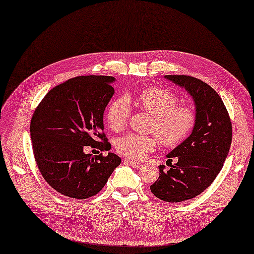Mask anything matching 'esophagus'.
Instances as JSON below:
<instances>
[{
  "label": "esophagus",
  "mask_w": 254,
  "mask_h": 254,
  "mask_svg": "<svg viewBox=\"0 0 254 254\" xmlns=\"http://www.w3.org/2000/svg\"><path fill=\"white\" fill-rule=\"evenodd\" d=\"M124 163H126L127 165H130V166H132V167H134V168H139L142 164L141 163H137V162H134V161H130V160H124Z\"/></svg>",
  "instance_id": "obj_1"
}]
</instances>
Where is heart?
Returning <instances> with one entry per match:
<instances>
[{
  "label": "heart",
  "instance_id": "b5f03b06",
  "mask_svg": "<svg viewBox=\"0 0 254 254\" xmlns=\"http://www.w3.org/2000/svg\"><path fill=\"white\" fill-rule=\"evenodd\" d=\"M130 102L152 115L149 131L153 134L128 132L118 137L114 142L115 149L129 159L144 158L148 152L157 149L159 141L166 147L179 145L196 124L194 109L189 105H178L179 98L175 92L160 87H148L135 95L115 98L107 107L105 119L112 131H121L127 125Z\"/></svg>",
  "mask_w": 254,
  "mask_h": 254
}]
</instances>
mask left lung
Instances as JSON below:
<instances>
[{"mask_svg": "<svg viewBox=\"0 0 254 254\" xmlns=\"http://www.w3.org/2000/svg\"><path fill=\"white\" fill-rule=\"evenodd\" d=\"M165 77L193 96L196 124L188 139L167 155L170 168L159 166V178L150 190L161 200L180 202L201 194L219 174L232 142V123L222 99L209 84L188 75ZM173 158L176 164L171 163Z\"/></svg>", "mask_w": 254, "mask_h": 254, "instance_id": "left-lung-1", "label": "left lung"}]
</instances>
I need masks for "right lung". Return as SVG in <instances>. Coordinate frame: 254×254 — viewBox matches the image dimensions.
I'll return each instance as SVG.
<instances>
[{"label": "right lung", "mask_w": 254, "mask_h": 254, "mask_svg": "<svg viewBox=\"0 0 254 254\" xmlns=\"http://www.w3.org/2000/svg\"><path fill=\"white\" fill-rule=\"evenodd\" d=\"M112 76H78L58 84L43 97L30 121L38 168L58 193L87 199L102 190L121 158L84 153L86 146L109 150L103 117L113 96Z\"/></svg>", "instance_id": "add662e5"}]
</instances>
